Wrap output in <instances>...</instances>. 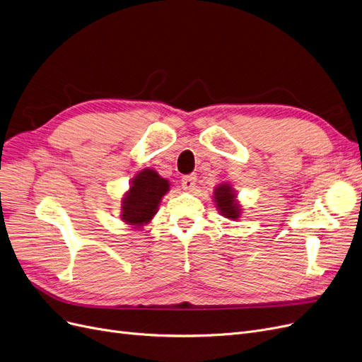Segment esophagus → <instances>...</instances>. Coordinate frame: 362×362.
<instances>
[{
	"instance_id": "obj_1",
	"label": "esophagus",
	"mask_w": 362,
	"mask_h": 362,
	"mask_svg": "<svg viewBox=\"0 0 362 362\" xmlns=\"http://www.w3.org/2000/svg\"><path fill=\"white\" fill-rule=\"evenodd\" d=\"M195 180H197L195 174H188V176H185V177L182 179L183 189H185V191H192V189L195 188Z\"/></svg>"
}]
</instances>
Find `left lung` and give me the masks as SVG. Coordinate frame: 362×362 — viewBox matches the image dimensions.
Masks as SVG:
<instances>
[{
  "label": "left lung",
  "mask_w": 362,
  "mask_h": 362,
  "mask_svg": "<svg viewBox=\"0 0 362 362\" xmlns=\"http://www.w3.org/2000/svg\"><path fill=\"white\" fill-rule=\"evenodd\" d=\"M214 200L223 216L228 219H238L240 216V206L236 202V191L228 183H221L216 186Z\"/></svg>",
  "instance_id": "1"
}]
</instances>
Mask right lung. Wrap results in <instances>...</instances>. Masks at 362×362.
<instances>
[{
    "label": "right lung",
    "instance_id": "obj_1",
    "mask_svg": "<svg viewBox=\"0 0 362 362\" xmlns=\"http://www.w3.org/2000/svg\"><path fill=\"white\" fill-rule=\"evenodd\" d=\"M168 191V180L160 177L155 170L139 171L122 200V219L135 228L148 224L158 212L162 197Z\"/></svg>",
    "mask_w": 362,
    "mask_h": 362
}]
</instances>
